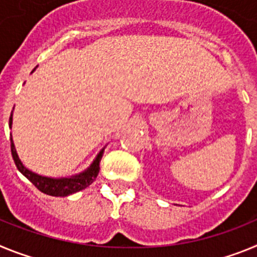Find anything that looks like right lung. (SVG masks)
Masks as SVG:
<instances>
[{
    "label": "right lung",
    "mask_w": 257,
    "mask_h": 257,
    "mask_svg": "<svg viewBox=\"0 0 257 257\" xmlns=\"http://www.w3.org/2000/svg\"><path fill=\"white\" fill-rule=\"evenodd\" d=\"M35 70V69H33ZM11 124H13V113L10 115V121H9V126L11 128ZM11 142V154H13L14 162L17 165L18 170L22 172L29 181H31L38 190H41L45 194H49L52 197H67L69 194H73V193L79 192V190L87 188L90 184H92V181L96 179L97 174H99V170H100V161L101 157H103L104 149H101L100 153L97 154L96 158L94 160V162L91 163V166L88 167L87 170H85L81 174L76 175V176H70V178H63V179H52V178H46V176H41V175L35 174V172L29 171L27 167H24V165L22 163V161L19 160L18 157L17 149H15V145H14L13 138H10Z\"/></svg>",
    "instance_id": "obj_1"
}]
</instances>
